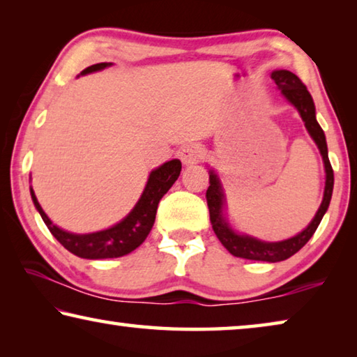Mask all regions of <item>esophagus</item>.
I'll list each match as a JSON object with an SVG mask.
<instances>
[{"mask_svg":"<svg viewBox=\"0 0 357 357\" xmlns=\"http://www.w3.org/2000/svg\"><path fill=\"white\" fill-rule=\"evenodd\" d=\"M202 157H203V148L200 144H195V143L185 144V146H183L179 151V159L184 165L197 164Z\"/></svg>","mask_w":357,"mask_h":357,"instance_id":"obj_1","label":"esophagus"}]
</instances>
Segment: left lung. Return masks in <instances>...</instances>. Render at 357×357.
Returning a JSON list of instances; mask_svg holds the SVG:
<instances>
[{
    "label": "left lung",
    "instance_id": "8db88e82",
    "mask_svg": "<svg viewBox=\"0 0 357 357\" xmlns=\"http://www.w3.org/2000/svg\"><path fill=\"white\" fill-rule=\"evenodd\" d=\"M271 78L275 82L277 88L280 89L282 94L285 96L289 104H293L301 114L302 121H304L305 129L309 130L310 137L315 140L319 153L323 155L324 170H326V185H324V195L321 206L317 211L313 220L309 223L304 231H301L296 236L280 241V243H266V241H259L257 238L247 236V234H238L228 222L223 217V204H225V195H223L222 184L217 174L211 170L209 173V187L206 190V202L209 208V219L213 223V229L215 236L219 238L223 247L234 257L245 258V259H257V261H283L289 257H293L296 252H299L304 247L309 239L317 231V228L321 222L323 215L329 208L332 189H334V170H332L329 157H328V144H326V137L323 129L319 128L317 116H315V104L310 93L307 91L305 84L299 80L298 75H294L289 70H274L271 74Z\"/></svg>",
    "mask_w": 357,
    "mask_h": 357
}]
</instances>
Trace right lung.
I'll use <instances>...</instances> for the list:
<instances>
[{"mask_svg": "<svg viewBox=\"0 0 357 357\" xmlns=\"http://www.w3.org/2000/svg\"><path fill=\"white\" fill-rule=\"evenodd\" d=\"M112 66V63H99L93 64L82 72L84 74H91L96 70H102ZM181 173V162L178 159H173L170 162H165L164 165L151 172L146 187L142 193L140 200L135 204V208L130 211L128 217L112 228L102 229L98 233L89 234H75L64 231L53 222L48 219L44 209L40 208L38 198L34 195V190L31 189V198L36 209L39 211L42 220L45 222L47 228L50 233L58 239V243L64 245L70 253L88 259H100V258H118L123 255H128L132 250H135L140 245L151 231L154 225L157 206L162 197L165 195L168 189L174 184Z\"/></svg>", "mask_w": 357, "mask_h": 357, "instance_id": "add662e5", "label": "right lung"}]
</instances>
